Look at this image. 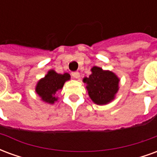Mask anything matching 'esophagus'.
Segmentation results:
<instances>
[{
  "instance_id": "esophagus-1",
  "label": "esophagus",
  "mask_w": 157,
  "mask_h": 157,
  "mask_svg": "<svg viewBox=\"0 0 157 157\" xmlns=\"http://www.w3.org/2000/svg\"><path fill=\"white\" fill-rule=\"evenodd\" d=\"M71 75L75 79H78L79 77H80V73H79L78 71H73L71 73Z\"/></svg>"
}]
</instances>
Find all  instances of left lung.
I'll list each match as a JSON object with an SVG mask.
<instances>
[{
    "label": "left lung",
    "mask_w": 157,
    "mask_h": 157,
    "mask_svg": "<svg viewBox=\"0 0 157 157\" xmlns=\"http://www.w3.org/2000/svg\"><path fill=\"white\" fill-rule=\"evenodd\" d=\"M89 77H85L83 82L86 83L88 94L93 102L98 104H107L114 98L118 90L119 80L114 73L94 66Z\"/></svg>",
    "instance_id": "obj_1"
}]
</instances>
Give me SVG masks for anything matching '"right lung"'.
<instances>
[{
    "instance_id": "obj_1",
    "label": "right lung",
    "mask_w": 157,
    "mask_h": 157,
    "mask_svg": "<svg viewBox=\"0 0 157 157\" xmlns=\"http://www.w3.org/2000/svg\"><path fill=\"white\" fill-rule=\"evenodd\" d=\"M71 75L68 73L58 74L55 71H49L44 78L41 79L36 86V92L42 98V100L53 104L57 100L55 98L56 92L61 89L66 81L70 80Z\"/></svg>"
}]
</instances>
